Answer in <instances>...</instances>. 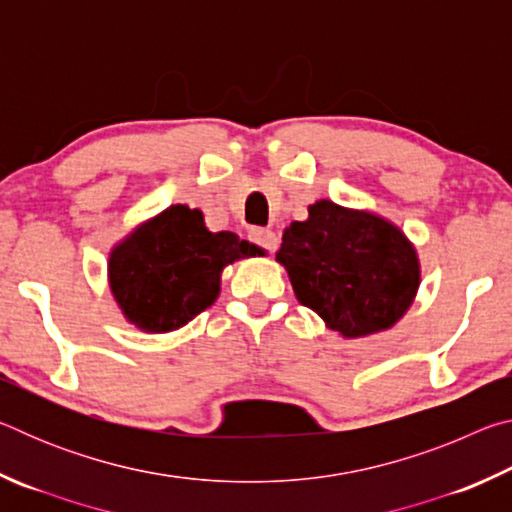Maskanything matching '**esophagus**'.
<instances>
[{
	"instance_id": "34e87169",
	"label": "esophagus",
	"mask_w": 512,
	"mask_h": 512,
	"mask_svg": "<svg viewBox=\"0 0 512 512\" xmlns=\"http://www.w3.org/2000/svg\"><path fill=\"white\" fill-rule=\"evenodd\" d=\"M250 241H255L257 246H262L268 253H275L277 246H280V239L273 230H264V228H253L250 230Z\"/></svg>"
}]
</instances>
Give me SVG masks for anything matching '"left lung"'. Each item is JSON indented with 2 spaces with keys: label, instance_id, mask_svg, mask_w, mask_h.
Instances as JSON below:
<instances>
[{
  "label": "left lung",
  "instance_id": "left-lung-1",
  "mask_svg": "<svg viewBox=\"0 0 512 512\" xmlns=\"http://www.w3.org/2000/svg\"><path fill=\"white\" fill-rule=\"evenodd\" d=\"M282 235L275 262L302 305L343 339L400 323L418 296L422 266L400 225L370 210L320 198Z\"/></svg>",
  "mask_w": 512,
  "mask_h": 512
}]
</instances>
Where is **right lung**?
<instances>
[{
    "instance_id": "1",
    "label": "right lung",
    "mask_w": 512,
    "mask_h": 512,
    "mask_svg": "<svg viewBox=\"0 0 512 512\" xmlns=\"http://www.w3.org/2000/svg\"><path fill=\"white\" fill-rule=\"evenodd\" d=\"M264 255L235 232H210L201 210L178 203L110 248L108 287L126 323L167 334L214 305L225 266Z\"/></svg>"
}]
</instances>
